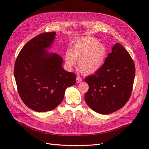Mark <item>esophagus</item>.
Masks as SVG:
<instances>
[{
    "instance_id": "34e87169",
    "label": "esophagus",
    "mask_w": 149,
    "mask_h": 149,
    "mask_svg": "<svg viewBox=\"0 0 149 149\" xmlns=\"http://www.w3.org/2000/svg\"><path fill=\"white\" fill-rule=\"evenodd\" d=\"M76 81L77 83H80L82 81V79L81 77H80L79 76H77V78H76Z\"/></svg>"
}]
</instances>
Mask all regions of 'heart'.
<instances>
[{
    "mask_svg": "<svg viewBox=\"0 0 149 149\" xmlns=\"http://www.w3.org/2000/svg\"><path fill=\"white\" fill-rule=\"evenodd\" d=\"M106 49L104 45L93 37L79 39L74 45L71 51H68L65 61L69 68L74 67L79 61L80 72L84 75L96 72L104 62Z\"/></svg>",
    "mask_w": 149,
    "mask_h": 149,
    "instance_id": "heart-1",
    "label": "heart"
}]
</instances>
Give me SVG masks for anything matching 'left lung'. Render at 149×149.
Returning a JSON list of instances; mask_svg holds the SVG:
<instances>
[{
  "mask_svg": "<svg viewBox=\"0 0 149 149\" xmlns=\"http://www.w3.org/2000/svg\"><path fill=\"white\" fill-rule=\"evenodd\" d=\"M135 67L129 53L119 43L112 48L98 70L85 78L89 89L86 103L100 114L115 112L127 103L130 97Z\"/></svg>",
  "mask_w": 149,
  "mask_h": 149,
  "instance_id": "left-lung-1",
  "label": "left lung"
}]
</instances>
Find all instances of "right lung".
Instances as JSON below:
<instances>
[{"mask_svg": "<svg viewBox=\"0 0 149 149\" xmlns=\"http://www.w3.org/2000/svg\"><path fill=\"white\" fill-rule=\"evenodd\" d=\"M56 33H43L28 42L15 62L14 74L21 100L36 112L53 110L63 100L66 89L76 82L74 72L62 68L63 59L46 49Z\"/></svg>", "mask_w": 149, "mask_h": 149, "instance_id": "add662e5", "label": "right lung"}]
</instances>
